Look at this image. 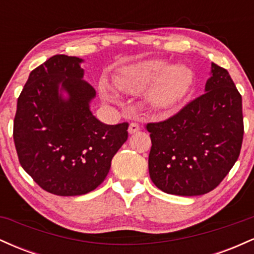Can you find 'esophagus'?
I'll return each instance as SVG.
<instances>
[{
    "label": "esophagus",
    "mask_w": 254,
    "mask_h": 254,
    "mask_svg": "<svg viewBox=\"0 0 254 254\" xmlns=\"http://www.w3.org/2000/svg\"><path fill=\"white\" fill-rule=\"evenodd\" d=\"M139 130V125L137 123H131L129 125V133H135Z\"/></svg>",
    "instance_id": "34e87169"
}]
</instances>
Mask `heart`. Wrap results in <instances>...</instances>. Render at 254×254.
<instances>
[{
	"mask_svg": "<svg viewBox=\"0 0 254 254\" xmlns=\"http://www.w3.org/2000/svg\"><path fill=\"white\" fill-rule=\"evenodd\" d=\"M159 78V82L148 93V101L157 110L168 111L177 104L190 83L191 74L184 66L168 68L164 61H144L123 69L117 78V86L123 92L136 94ZM101 92L107 100H117V94L106 84L101 87Z\"/></svg>",
	"mask_w": 254,
	"mask_h": 254,
	"instance_id": "1",
	"label": "heart"
}]
</instances>
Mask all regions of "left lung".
Instances as JSON below:
<instances>
[{
  "instance_id": "8db88e82",
  "label": "left lung",
  "mask_w": 254,
  "mask_h": 254,
  "mask_svg": "<svg viewBox=\"0 0 254 254\" xmlns=\"http://www.w3.org/2000/svg\"><path fill=\"white\" fill-rule=\"evenodd\" d=\"M150 132L149 176L161 191L199 196L220 185L240 155L243 99L229 72L211 64L205 93L176 115L145 124Z\"/></svg>"
}]
</instances>
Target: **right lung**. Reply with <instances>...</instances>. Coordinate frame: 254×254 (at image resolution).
Segmentation results:
<instances>
[{"label":"right lung","mask_w":254,"mask_h":254,"mask_svg":"<svg viewBox=\"0 0 254 254\" xmlns=\"http://www.w3.org/2000/svg\"><path fill=\"white\" fill-rule=\"evenodd\" d=\"M81 62L52 56L31 71L17 98L13 137L20 165L43 190L57 196L95 190L127 139L129 123L106 125L92 115L95 89L82 80Z\"/></svg>","instance_id":"right-lung-1"}]
</instances>
